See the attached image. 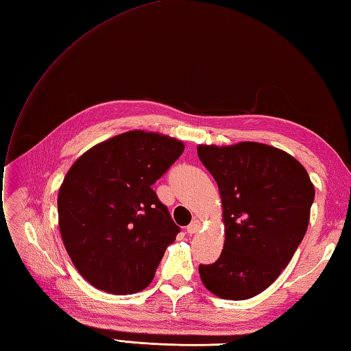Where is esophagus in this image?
Wrapping results in <instances>:
<instances>
[{
  "label": "esophagus",
  "instance_id": "34e87169",
  "mask_svg": "<svg viewBox=\"0 0 351 351\" xmlns=\"http://www.w3.org/2000/svg\"><path fill=\"white\" fill-rule=\"evenodd\" d=\"M199 230H201V222L199 221H193L191 225H188L189 234H197Z\"/></svg>",
  "mask_w": 351,
  "mask_h": 351
}]
</instances>
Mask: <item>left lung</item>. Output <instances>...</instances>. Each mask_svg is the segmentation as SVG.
<instances>
[{
  "label": "left lung",
  "instance_id": "1",
  "mask_svg": "<svg viewBox=\"0 0 351 351\" xmlns=\"http://www.w3.org/2000/svg\"><path fill=\"white\" fill-rule=\"evenodd\" d=\"M217 183L225 241L219 258L199 264L210 293L246 300L276 281L305 237L314 184L299 160L261 143L198 145Z\"/></svg>",
  "mask_w": 351,
  "mask_h": 351
}]
</instances>
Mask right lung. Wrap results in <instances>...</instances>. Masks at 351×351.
Returning <instances> with one entry per match:
<instances>
[{
    "mask_svg": "<svg viewBox=\"0 0 351 351\" xmlns=\"http://www.w3.org/2000/svg\"><path fill=\"white\" fill-rule=\"evenodd\" d=\"M184 144L158 132L130 130L77 158L58 191V225L70 260L93 287L132 294L153 281L180 228L152 184Z\"/></svg>",
    "mask_w": 351,
    "mask_h": 351,
    "instance_id": "right-lung-1",
    "label": "right lung"
}]
</instances>
